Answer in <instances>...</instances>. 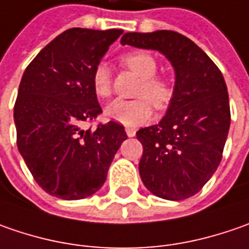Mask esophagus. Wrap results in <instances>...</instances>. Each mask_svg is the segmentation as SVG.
Returning a JSON list of instances; mask_svg holds the SVG:
<instances>
[{
	"mask_svg": "<svg viewBox=\"0 0 249 249\" xmlns=\"http://www.w3.org/2000/svg\"><path fill=\"white\" fill-rule=\"evenodd\" d=\"M125 132H126V135L129 136V138H132V136H135L136 131L134 128H125Z\"/></svg>",
	"mask_w": 249,
	"mask_h": 249,
	"instance_id": "esophagus-1",
	"label": "esophagus"
}]
</instances>
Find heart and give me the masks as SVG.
<instances>
[{"label":"heart","mask_w":249,"mask_h":249,"mask_svg":"<svg viewBox=\"0 0 249 249\" xmlns=\"http://www.w3.org/2000/svg\"><path fill=\"white\" fill-rule=\"evenodd\" d=\"M121 64L125 68L132 71L141 78L135 90V100H114L106 108V115L124 125H141L152 118L153 108L157 110L167 108L173 99L171 83L156 76L157 61L155 57L145 51H132L123 55ZM92 88L96 96L107 99L111 94V75L108 68L100 64L97 65L92 75Z\"/></svg>","instance_id":"1"}]
</instances>
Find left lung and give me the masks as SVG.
Here are the masks:
<instances>
[{"instance_id": "8db88e82", "label": "left lung", "mask_w": 249, "mask_h": 249, "mask_svg": "<svg viewBox=\"0 0 249 249\" xmlns=\"http://www.w3.org/2000/svg\"><path fill=\"white\" fill-rule=\"evenodd\" d=\"M121 44L157 50L176 71L167 114L136 132L143 146L141 178L159 198L194 196L219 167L229 135L230 103L222 72L192 40L173 30L125 33Z\"/></svg>"}]
</instances>
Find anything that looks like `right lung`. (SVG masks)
I'll use <instances>...</instances> for the list:
<instances>
[{"label":"right lung","mask_w":249,"mask_h":249,"mask_svg":"<svg viewBox=\"0 0 249 249\" xmlns=\"http://www.w3.org/2000/svg\"><path fill=\"white\" fill-rule=\"evenodd\" d=\"M121 35V29H68L22 76L14 107L18 149L33 178L53 196L75 200L97 192L126 139L115 121L82 128L102 114L93 71Z\"/></svg>","instance_id":"right-lung-1"}]
</instances>
